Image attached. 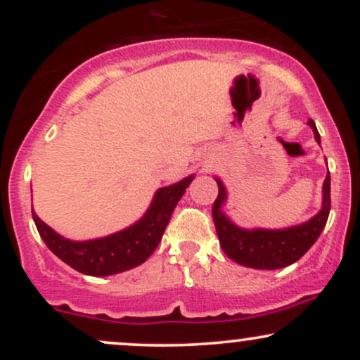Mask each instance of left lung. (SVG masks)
I'll use <instances>...</instances> for the list:
<instances>
[{
  "mask_svg": "<svg viewBox=\"0 0 360 360\" xmlns=\"http://www.w3.org/2000/svg\"><path fill=\"white\" fill-rule=\"evenodd\" d=\"M315 140L320 143V134L313 120H308ZM218 184V198L213 203V221L223 252L237 264L252 269H281L303 257L309 247L320 237L330 213V174H326L321 189V210L315 217L300 225L288 229H242L230 220L223 212L226 203V188L220 177H214Z\"/></svg>",
  "mask_w": 360,
  "mask_h": 360,
  "instance_id": "obj_1",
  "label": "left lung"
}]
</instances>
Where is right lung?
Returning <instances> with one entry per match:
<instances>
[{
    "label": "right lung",
    "mask_w": 360,
    "mask_h": 360,
    "mask_svg": "<svg viewBox=\"0 0 360 360\" xmlns=\"http://www.w3.org/2000/svg\"><path fill=\"white\" fill-rule=\"evenodd\" d=\"M193 179L194 174L184 177L176 184L159 188L140 220L120 232L93 240L65 238L40 220L35 212H32V217L45 245L72 269L88 276L120 274L123 271L134 269L150 257L162 238L177 201Z\"/></svg>",
    "instance_id": "add662e5"
}]
</instances>
